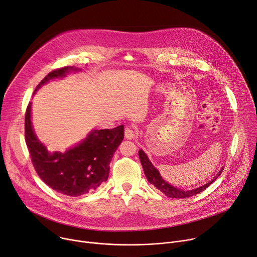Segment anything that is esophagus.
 I'll list each match as a JSON object with an SVG mask.
<instances>
[{
    "mask_svg": "<svg viewBox=\"0 0 257 257\" xmlns=\"http://www.w3.org/2000/svg\"><path fill=\"white\" fill-rule=\"evenodd\" d=\"M124 133H125V138L126 139H133L135 137V131L130 126H127L125 128V132Z\"/></svg>",
    "mask_w": 257,
    "mask_h": 257,
    "instance_id": "obj_1",
    "label": "esophagus"
}]
</instances>
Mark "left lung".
Segmentation results:
<instances>
[{"label":"left lung","instance_id":"1","mask_svg":"<svg viewBox=\"0 0 257 257\" xmlns=\"http://www.w3.org/2000/svg\"><path fill=\"white\" fill-rule=\"evenodd\" d=\"M138 155H139V159H141L142 165H143V168H144V172L147 176V179L150 181V183L154 184L158 190H160L163 194H165L169 198L184 199V198H190L192 196H195V195L201 193L202 191L207 189L210 184L213 183V181L221 174V172L223 170V169H221L218 172V174L211 181H209L208 183L200 186V188H197V189L191 190V191H184V190L175 188V186L169 184L168 182H166L164 179H163L162 176L160 175L159 171L154 167V165L152 164L151 161L148 158V156L146 155V153L143 150L138 152Z\"/></svg>","mask_w":257,"mask_h":257}]
</instances>
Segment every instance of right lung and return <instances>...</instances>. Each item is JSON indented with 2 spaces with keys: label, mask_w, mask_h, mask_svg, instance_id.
Returning <instances> with one entry per match:
<instances>
[{
  "label": "right lung",
  "mask_w": 257,
  "mask_h": 257,
  "mask_svg": "<svg viewBox=\"0 0 257 257\" xmlns=\"http://www.w3.org/2000/svg\"><path fill=\"white\" fill-rule=\"evenodd\" d=\"M78 68L64 66L54 69L37 86V91L49 80L65 77ZM26 143L34 168L40 178L60 194L78 197L87 194L107 180L109 163L124 138V126L93 130L86 139L65 153L50 154L37 138L31 121V102L26 111Z\"/></svg>",
  "instance_id": "add662e5"
}]
</instances>
